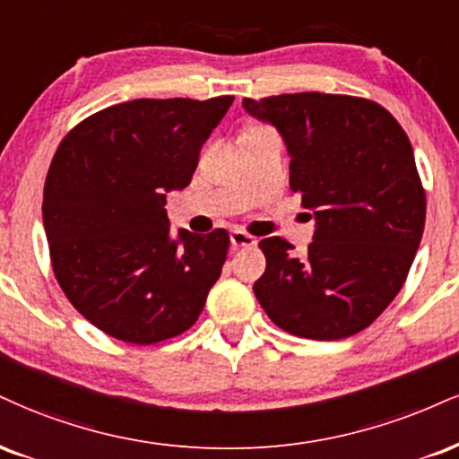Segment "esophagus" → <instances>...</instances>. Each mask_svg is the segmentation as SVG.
Masks as SVG:
<instances>
[{"mask_svg":"<svg viewBox=\"0 0 459 459\" xmlns=\"http://www.w3.org/2000/svg\"><path fill=\"white\" fill-rule=\"evenodd\" d=\"M230 246H233L235 250H239V247H252L256 246V239H254L252 235L244 233V230H230Z\"/></svg>","mask_w":459,"mask_h":459,"instance_id":"1","label":"esophagus"}]
</instances>
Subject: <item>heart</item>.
<instances>
[{"label":"heart","mask_w":459,"mask_h":459,"mask_svg":"<svg viewBox=\"0 0 459 459\" xmlns=\"http://www.w3.org/2000/svg\"><path fill=\"white\" fill-rule=\"evenodd\" d=\"M250 128H258V126H250Z\"/></svg>","instance_id":"obj_1"}]
</instances>
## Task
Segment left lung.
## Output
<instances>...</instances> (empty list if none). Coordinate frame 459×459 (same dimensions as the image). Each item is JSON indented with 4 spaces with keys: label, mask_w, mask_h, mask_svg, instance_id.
I'll use <instances>...</instances> for the list:
<instances>
[{
    "label": "left lung",
    "mask_w": 459,
    "mask_h": 459,
    "mask_svg": "<svg viewBox=\"0 0 459 459\" xmlns=\"http://www.w3.org/2000/svg\"><path fill=\"white\" fill-rule=\"evenodd\" d=\"M244 108L282 134L290 187L316 220L307 254L263 239L254 295L280 329L310 340L363 331L394 301L415 261L425 192L406 132L387 108L335 93H282Z\"/></svg>",
    "instance_id": "1"
}]
</instances>
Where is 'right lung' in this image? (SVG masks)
Masks as SVG:
<instances>
[{"mask_svg": "<svg viewBox=\"0 0 459 459\" xmlns=\"http://www.w3.org/2000/svg\"><path fill=\"white\" fill-rule=\"evenodd\" d=\"M233 96L141 98L81 121L55 152L42 222L55 278L98 329L156 344L196 323L229 252L215 229L170 235L167 192L184 190Z\"/></svg>", "mask_w": 459, "mask_h": 459, "instance_id": "obj_1", "label": "right lung"}]
</instances>
